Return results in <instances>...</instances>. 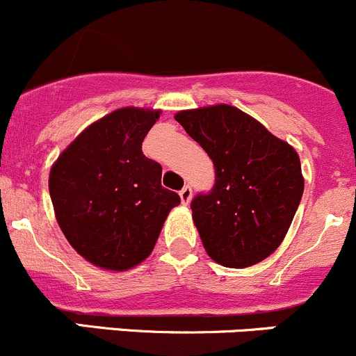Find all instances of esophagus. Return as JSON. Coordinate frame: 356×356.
<instances>
[{
	"label": "esophagus",
	"instance_id": "esophagus-1",
	"mask_svg": "<svg viewBox=\"0 0 356 356\" xmlns=\"http://www.w3.org/2000/svg\"><path fill=\"white\" fill-rule=\"evenodd\" d=\"M179 196H181L182 203L188 204L189 201H191V198H193V189H191V186H184V188H182L181 191H179Z\"/></svg>",
	"mask_w": 356,
	"mask_h": 356
}]
</instances>
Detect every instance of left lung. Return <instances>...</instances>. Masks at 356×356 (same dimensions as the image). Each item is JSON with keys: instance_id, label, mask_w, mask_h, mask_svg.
Here are the masks:
<instances>
[{"instance_id": "obj_1", "label": "left lung", "mask_w": 356, "mask_h": 356, "mask_svg": "<svg viewBox=\"0 0 356 356\" xmlns=\"http://www.w3.org/2000/svg\"><path fill=\"white\" fill-rule=\"evenodd\" d=\"M175 120L215 167L213 188L191 201L207 253L229 268L265 260L284 239L303 196L298 153L234 106L179 111Z\"/></svg>"}]
</instances>
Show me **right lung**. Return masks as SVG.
Listing matches in <instances>:
<instances>
[{
    "instance_id": "1",
    "label": "right lung",
    "mask_w": 356,
    "mask_h": 356,
    "mask_svg": "<svg viewBox=\"0 0 356 356\" xmlns=\"http://www.w3.org/2000/svg\"><path fill=\"white\" fill-rule=\"evenodd\" d=\"M160 111L120 108L89 125L49 172L56 220L72 248L98 267L127 270L155 248L181 203L161 186V165L143 155Z\"/></svg>"
}]
</instances>
